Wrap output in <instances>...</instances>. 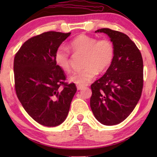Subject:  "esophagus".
<instances>
[{"instance_id": "obj_1", "label": "esophagus", "mask_w": 157, "mask_h": 157, "mask_svg": "<svg viewBox=\"0 0 157 157\" xmlns=\"http://www.w3.org/2000/svg\"><path fill=\"white\" fill-rule=\"evenodd\" d=\"M76 87H77V89H78V90H81L83 88V86H80V85H76Z\"/></svg>"}]
</instances>
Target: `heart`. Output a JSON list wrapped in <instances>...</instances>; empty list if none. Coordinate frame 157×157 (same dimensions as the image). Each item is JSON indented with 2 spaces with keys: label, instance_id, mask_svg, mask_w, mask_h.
<instances>
[{
  "label": "heart",
  "instance_id": "b5f03b06",
  "mask_svg": "<svg viewBox=\"0 0 157 157\" xmlns=\"http://www.w3.org/2000/svg\"><path fill=\"white\" fill-rule=\"evenodd\" d=\"M71 51L74 54H83L82 70L70 76V81L80 86H85L93 79L96 74L104 72L111 65L114 57V47L108 38L97 40L93 36L80 34L69 44ZM55 61L65 72L71 71V59L69 50L59 46L55 53Z\"/></svg>",
  "mask_w": 157,
  "mask_h": 157
}]
</instances>
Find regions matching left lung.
<instances>
[{
	"label": "left lung",
	"mask_w": 157,
	"mask_h": 157,
	"mask_svg": "<svg viewBox=\"0 0 157 157\" xmlns=\"http://www.w3.org/2000/svg\"><path fill=\"white\" fill-rule=\"evenodd\" d=\"M106 33L114 47V57L106 74L91 86L90 106L96 119L112 126L125 120L140 99L144 85L143 59L127 35L110 29Z\"/></svg>",
	"instance_id": "obj_1"
}]
</instances>
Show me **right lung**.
Wrapping results in <instances>:
<instances>
[{
    "mask_svg": "<svg viewBox=\"0 0 157 157\" xmlns=\"http://www.w3.org/2000/svg\"><path fill=\"white\" fill-rule=\"evenodd\" d=\"M71 33L48 31L29 38L16 53L15 90L25 111L38 124L56 126L65 121L77 91L55 61L56 49Z\"/></svg>",
    "mask_w": 157,
    "mask_h": 157,
    "instance_id": "1",
    "label": "right lung"
}]
</instances>
